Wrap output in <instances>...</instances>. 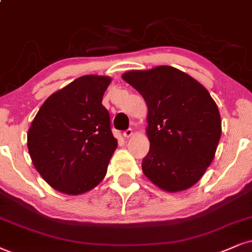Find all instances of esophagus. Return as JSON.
Segmentation results:
<instances>
[{"mask_svg":"<svg viewBox=\"0 0 252 252\" xmlns=\"http://www.w3.org/2000/svg\"><path fill=\"white\" fill-rule=\"evenodd\" d=\"M134 134V131H133L132 128H128V129H126L125 132H124V136H125V138H131V136Z\"/></svg>","mask_w":252,"mask_h":252,"instance_id":"obj_1","label":"esophagus"}]
</instances>
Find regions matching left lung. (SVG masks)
<instances>
[{
    "instance_id": "1",
    "label": "left lung",
    "mask_w": 252,
    "mask_h": 252,
    "mask_svg": "<svg viewBox=\"0 0 252 252\" xmlns=\"http://www.w3.org/2000/svg\"><path fill=\"white\" fill-rule=\"evenodd\" d=\"M121 77L148 107L150 152L142 160V172L164 191L190 188L213 162L221 138L216 102L202 84L168 65Z\"/></svg>"
}]
</instances>
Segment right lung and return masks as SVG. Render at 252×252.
<instances>
[{
	"label": "right lung",
	"mask_w": 252,
	"mask_h": 252,
	"mask_svg": "<svg viewBox=\"0 0 252 252\" xmlns=\"http://www.w3.org/2000/svg\"><path fill=\"white\" fill-rule=\"evenodd\" d=\"M107 76L88 74L52 93L28 131V150L37 172L56 190L79 195L102 181L118 141L102 95Z\"/></svg>",
	"instance_id": "add662e5"
}]
</instances>
